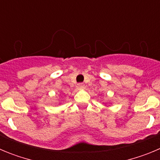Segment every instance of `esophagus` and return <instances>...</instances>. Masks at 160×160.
Listing matches in <instances>:
<instances>
[{"label": "esophagus", "instance_id": "34e87169", "mask_svg": "<svg viewBox=\"0 0 160 160\" xmlns=\"http://www.w3.org/2000/svg\"><path fill=\"white\" fill-rule=\"evenodd\" d=\"M84 84H82V83H79V84H78L77 86V88L78 90H81V89H83L84 88Z\"/></svg>", "mask_w": 160, "mask_h": 160}]
</instances>
